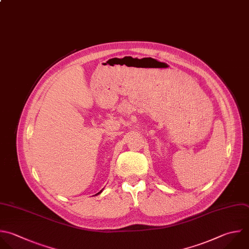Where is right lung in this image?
Masks as SVG:
<instances>
[{
    "instance_id": "1",
    "label": "right lung",
    "mask_w": 249,
    "mask_h": 249,
    "mask_svg": "<svg viewBox=\"0 0 249 249\" xmlns=\"http://www.w3.org/2000/svg\"><path fill=\"white\" fill-rule=\"evenodd\" d=\"M102 191H103V189H102V190H101V191H100V192H99V193H97V194H96V195H95V196H97V195H99V194H100V193H101V192H102Z\"/></svg>"
}]
</instances>
